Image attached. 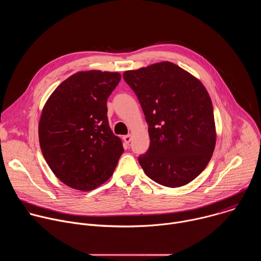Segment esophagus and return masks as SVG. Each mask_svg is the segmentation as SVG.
<instances>
[{
  "label": "esophagus",
  "mask_w": 261,
  "mask_h": 261,
  "mask_svg": "<svg viewBox=\"0 0 261 261\" xmlns=\"http://www.w3.org/2000/svg\"><path fill=\"white\" fill-rule=\"evenodd\" d=\"M131 139H132V135H131V134H128V135L123 136V140H124L126 143H129V142L131 141Z\"/></svg>",
  "instance_id": "1"
}]
</instances>
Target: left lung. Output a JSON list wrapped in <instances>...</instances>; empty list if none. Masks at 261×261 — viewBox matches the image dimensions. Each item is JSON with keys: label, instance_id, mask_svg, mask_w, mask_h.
Instances as JSON below:
<instances>
[{"label": "left lung", "instance_id": "left-lung-1", "mask_svg": "<svg viewBox=\"0 0 261 261\" xmlns=\"http://www.w3.org/2000/svg\"><path fill=\"white\" fill-rule=\"evenodd\" d=\"M148 126L150 147L138 157L144 173L169 188L181 187L208 164L216 145L211 97L192 74L171 62L125 71Z\"/></svg>", "mask_w": 261, "mask_h": 261}]
</instances>
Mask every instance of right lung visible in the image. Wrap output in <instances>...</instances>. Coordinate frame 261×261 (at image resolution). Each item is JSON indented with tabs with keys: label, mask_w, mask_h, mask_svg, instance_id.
Masks as SVG:
<instances>
[{
	"label": "right lung",
	"mask_w": 261,
	"mask_h": 261,
	"mask_svg": "<svg viewBox=\"0 0 261 261\" xmlns=\"http://www.w3.org/2000/svg\"><path fill=\"white\" fill-rule=\"evenodd\" d=\"M121 74L81 71L49 96L38 126L43 157L68 187L91 191L113 175L124 152L111 131L106 102Z\"/></svg>",
	"instance_id": "add662e5"
}]
</instances>
